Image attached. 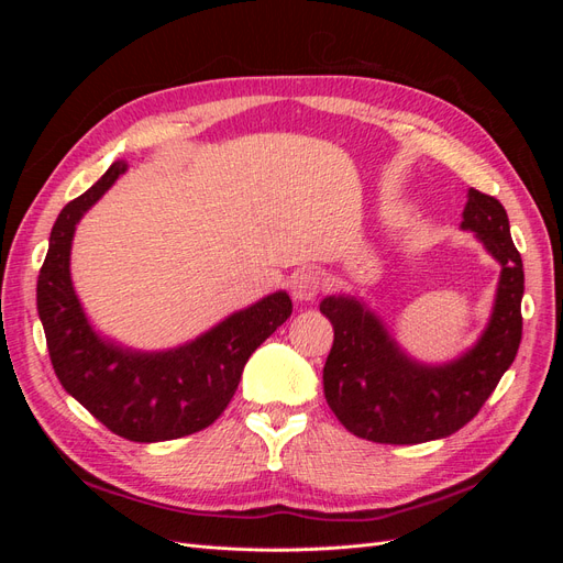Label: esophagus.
<instances>
[{
	"label": "esophagus",
	"instance_id": "obj_1",
	"mask_svg": "<svg viewBox=\"0 0 563 563\" xmlns=\"http://www.w3.org/2000/svg\"><path fill=\"white\" fill-rule=\"evenodd\" d=\"M321 288V279L317 272L312 267H302L298 269L294 279H291V296L298 300V302H308V300H314L317 294Z\"/></svg>",
	"mask_w": 563,
	"mask_h": 563
}]
</instances>
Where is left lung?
Segmentation results:
<instances>
[{"instance_id":"8db88e82","label":"left lung","mask_w":563,"mask_h":563,"mask_svg":"<svg viewBox=\"0 0 563 563\" xmlns=\"http://www.w3.org/2000/svg\"><path fill=\"white\" fill-rule=\"evenodd\" d=\"M460 228L500 263L496 300L476 343L446 364H422L404 352L387 323L356 296H327L321 314L333 323L323 364V395L345 428L378 444H422L467 424L521 343L523 265L503 203L470 187Z\"/></svg>"}]
</instances>
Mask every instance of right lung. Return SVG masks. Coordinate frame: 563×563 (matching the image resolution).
<instances>
[{
  "mask_svg": "<svg viewBox=\"0 0 563 563\" xmlns=\"http://www.w3.org/2000/svg\"><path fill=\"white\" fill-rule=\"evenodd\" d=\"M126 168L114 162L58 213L37 279V312L67 395L114 434L152 444L209 428L234 397L249 356L291 317L294 305L286 291H275L195 340L157 352L100 335L77 298L70 253L79 220Z\"/></svg>",
  "mask_w": 563,
  "mask_h": 563,
  "instance_id": "right-lung-1",
  "label": "right lung"
}]
</instances>
